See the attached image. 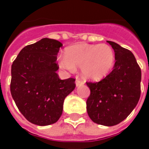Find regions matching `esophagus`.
I'll use <instances>...</instances> for the list:
<instances>
[{
	"mask_svg": "<svg viewBox=\"0 0 149 149\" xmlns=\"http://www.w3.org/2000/svg\"><path fill=\"white\" fill-rule=\"evenodd\" d=\"M82 84H84V82L81 80H79L78 78H77V80H76V85L77 86H80V85H82Z\"/></svg>",
	"mask_w": 149,
	"mask_h": 149,
	"instance_id": "1",
	"label": "esophagus"
}]
</instances>
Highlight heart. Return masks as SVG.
Wrapping results in <instances>:
<instances>
[{"label":"heart","mask_w":149,"mask_h":149,"mask_svg":"<svg viewBox=\"0 0 149 149\" xmlns=\"http://www.w3.org/2000/svg\"><path fill=\"white\" fill-rule=\"evenodd\" d=\"M59 66L69 72L81 68L84 77L100 80L112 71L115 65V52L106 44H76L65 49V56H59Z\"/></svg>","instance_id":"heart-1"}]
</instances>
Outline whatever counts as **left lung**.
<instances>
[{
  "label": "left lung",
  "instance_id": "1",
  "mask_svg": "<svg viewBox=\"0 0 149 149\" xmlns=\"http://www.w3.org/2000/svg\"><path fill=\"white\" fill-rule=\"evenodd\" d=\"M115 52V65L99 82H86L90 96L86 102L90 119L98 125H118L134 109L141 97V70L128 49L108 40Z\"/></svg>",
  "mask_w": 149,
  "mask_h": 149
}]
</instances>
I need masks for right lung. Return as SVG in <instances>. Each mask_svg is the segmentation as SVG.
I'll return each instance as SVG.
<instances>
[{
	"instance_id": "right-lung-1",
	"label": "right lung",
	"mask_w": 149,
	"mask_h": 149,
	"mask_svg": "<svg viewBox=\"0 0 149 149\" xmlns=\"http://www.w3.org/2000/svg\"><path fill=\"white\" fill-rule=\"evenodd\" d=\"M61 43L43 38L25 46L13 62L10 92L18 109L31 123L54 124L61 117L65 97L76 87L74 78L61 80L56 73Z\"/></svg>"
}]
</instances>
